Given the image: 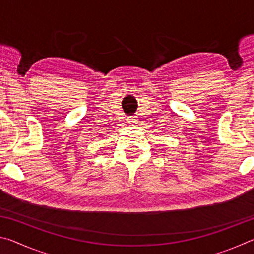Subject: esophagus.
Listing matches in <instances>:
<instances>
[{
	"label": "esophagus",
	"mask_w": 254,
	"mask_h": 254,
	"mask_svg": "<svg viewBox=\"0 0 254 254\" xmlns=\"http://www.w3.org/2000/svg\"><path fill=\"white\" fill-rule=\"evenodd\" d=\"M127 122H128V123H132V124L136 122V118H135V117H133V115H131V117H127Z\"/></svg>",
	"instance_id": "obj_1"
}]
</instances>
